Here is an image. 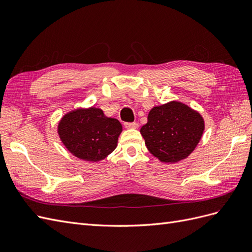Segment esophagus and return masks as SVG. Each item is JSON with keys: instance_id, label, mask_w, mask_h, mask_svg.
Here are the masks:
<instances>
[{"instance_id": "1", "label": "esophagus", "mask_w": 252, "mask_h": 252, "mask_svg": "<svg viewBox=\"0 0 252 252\" xmlns=\"http://www.w3.org/2000/svg\"><path fill=\"white\" fill-rule=\"evenodd\" d=\"M126 128H129V129H138L139 127V124L136 123V122H131V123H125L124 124Z\"/></svg>"}]
</instances>
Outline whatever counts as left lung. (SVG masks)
<instances>
[{
	"label": "left lung",
	"mask_w": 252,
	"mask_h": 252,
	"mask_svg": "<svg viewBox=\"0 0 252 252\" xmlns=\"http://www.w3.org/2000/svg\"><path fill=\"white\" fill-rule=\"evenodd\" d=\"M141 128V134L152 156L163 163L186 158L199 144L205 128L201 114L178 101L156 106Z\"/></svg>",
	"instance_id": "left-lung-1"
}]
</instances>
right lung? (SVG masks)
Masks as SVG:
<instances>
[{"label": "right lung", "instance_id": "obj_1", "mask_svg": "<svg viewBox=\"0 0 252 252\" xmlns=\"http://www.w3.org/2000/svg\"><path fill=\"white\" fill-rule=\"evenodd\" d=\"M122 124L100 108H78L66 113L58 125L61 141L84 161H102L117 148Z\"/></svg>", "mask_w": 252, "mask_h": 252}]
</instances>
